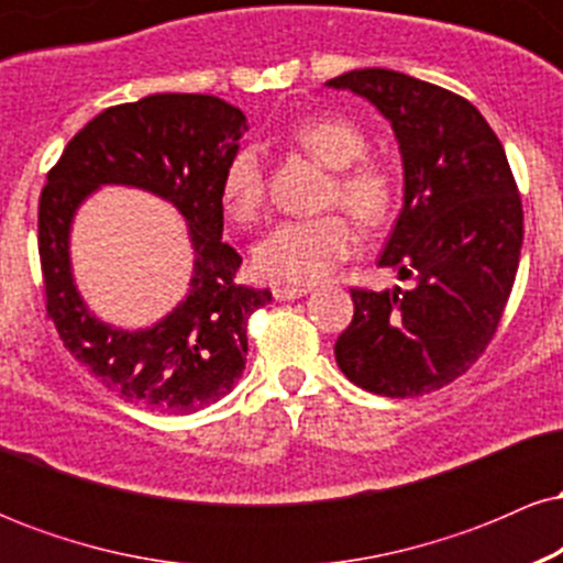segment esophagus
<instances>
[{"mask_svg":"<svg viewBox=\"0 0 563 563\" xmlns=\"http://www.w3.org/2000/svg\"><path fill=\"white\" fill-rule=\"evenodd\" d=\"M309 288H299V286H273V296L277 301H288V299H301L307 296Z\"/></svg>","mask_w":563,"mask_h":563,"instance_id":"1","label":"esophagus"}]
</instances>
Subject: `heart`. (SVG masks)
Returning <instances> with one entry per match:
<instances>
[{
  "mask_svg": "<svg viewBox=\"0 0 563 563\" xmlns=\"http://www.w3.org/2000/svg\"><path fill=\"white\" fill-rule=\"evenodd\" d=\"M307 156L333 169L328 206H344L363 228H380L397 209L399 179L391 166L367 158V137L341 115H314L288 132ZM267 198L264 164L256 147H241L222 174V203L235 222H254ZM357 232L339 211L312 219H286L254 245L256 273L286 286H312L349 260Z\"/></svg>",
  "mask_w": 563,
  "mask_h": 563,
  "instance_id": "b5f03b06",
  "label": "heart"
}]
</instances>
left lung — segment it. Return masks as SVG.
Returning a JSON list of instances; mask_svg holds the SVG:
<instances>
[{"mask_svg": "<svg viewBox=\"0 0 563 563\" xmlns=\"http://www.w3.org/2000/svg\"><path fill=\"white\" fill-rule=\"evenodd\" d=\"M389 121L405 169L380 267L412 288H352L354 318L335 363L360 389L421 397L468 371L497 331L519 269L525 211L506 151L461 95L399 70H349L328 81Z\"/></svg>", "mask_w": 563, "mask_h": 563, "instance_id": "8db88e82", "label": "left lung"}]
</instances>
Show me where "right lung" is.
I'll return each instance as SVG.
<instances>
[{
    "label": "right lung",
    "instance_id": "right-lung-1",
    "mask_svg": "<svg viewBox=\"0 0 563 563\" xmlns=\"http://www.w3.org/2000/svg\"><path fill=\"white\" fill-rule=\"evenodd\" d=\"M245 129L241 108L211 95L166 92L106 108L68 142L38 198L47 314L68 352L106 389L145 410L187 416L230 394L249 354V318L273 301L267 288L235 283L243 260L222 241V174ZM102 184L169 199L197 251L186 299L140 332L95 319L69 273V222Z\"/></svg>",
    "mask_w": 563,
    "mask_h": 563
}]
</instances>
